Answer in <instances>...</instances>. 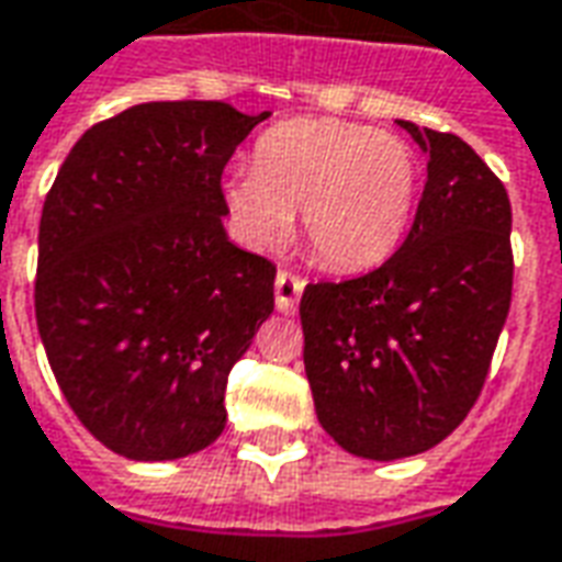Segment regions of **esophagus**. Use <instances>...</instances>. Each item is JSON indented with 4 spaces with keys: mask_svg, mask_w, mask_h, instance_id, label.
I'll return each instance as SVG.
<instances>
[{
    "mask_svg": "<svg viewBox=\"0 0 562 562\" xmlns=\"http://www.w3.org/2000/svg\"><path fill=\"white\" fill-rule=\"evenodd\" d=\"M303 290L305 278H300V274L293 272H278V278H274V305H278V312H281V315H293L296 305H300Z\"/></svg>",
    "mask_w": 562,
    "mask_h": 562,
    "instance_id": "esophagus-1",
    "label": "esophagus"
}]
</instances>
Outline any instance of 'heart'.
I'll list each match as a JSON object with an SVG mask.
<instances>
[{
    "label": "heart",
    "mask_w": 562,
    "mask_h": 562,
    "mask_svg": "<svg viewBox=\"0 0 562 562\" xmlns=\"http://www.w3.org/2000/svg\"><path fill=\"white\" fill-rule=\"evenodd\" d=\"M419 192V161L404 137L339 119H290L254 146L250 170L232 173L223 199L244 241L269 247L300 211L318 262L363 272L404 241Z\"/></svg>",
    "instance_id": "heart-1"
}]
</instances>
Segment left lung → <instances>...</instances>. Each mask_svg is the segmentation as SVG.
I'll return each mask as SVG.
<instances>
[{"label":"left lung","mask_w":562,"mask_h":562,"mask_svg":"<svg viewBox=\"0 0 562 562\" xmlns=\"http://www.w3.org/2000/svg\"><path fill=\"white\" fill-rule=\"evenodd\" d=\"M428 156L413 229L392 259L300 300L305 376L324 431L394 462L452 435L481 394L510 308V201L456 134L401 122Z\"/></svg>","instance_id":"8db88e82"}]
</instances>
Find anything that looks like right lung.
<instances>
[{
    "instance_id": "1",
    "label": "right lung",
    "mask_w": 562,
    "mask_h": 562,
    "mask_svg": "<svg viewBox=\"0 0 562 562\" xmlns=\"http://www.w3.org/2000/svg\"><path fill=\"white\" fill-rule=\"evenodd\" d=\"M269 112L140 103L88 127L38 223L36 324L72 413L170 462L226 428V379L274 308V266L229 241L223 168Z\"/></svg>"
}]
</instances>
